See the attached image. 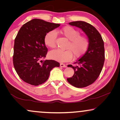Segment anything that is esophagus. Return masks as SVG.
I'll list each match as a JSON object with an SVG mask.
<instances>
[{
  "label": "esophagus",
  "instance_id": "34e87169",
  "mask_svg": "<svg viewBox=\"0 0 120 120\" xmlns=\"http://www.w3.org/2000/svg\"><path fill=\"white\" fill-rule=\"evenodd\" d=\"M60 67H63V68H65V67H67L66 65L64 64H63V63H62L60 64Z\"/></svg>",
  "mask_w": 120,
  "mask_h": 120
}]
</instances>
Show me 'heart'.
<instances>
[{"label":"heart","instance_id":"1","mask_svg":"<svg viewBox=\"0 0 120 120\" xmlns=\"http://www.w3.org/2000/svg\"><path fill=\"white\" fill-rule=\"evenodd\" d=\"M62 35L69 40L65 50H56L49 53V57L53 60L60 62H67L71 60L73 55L75 58H79L84 55L89 46V40L83 35H80V31L74 28L68 26L59 31ZM57 33L51 30L47 33L44 37V43L51 49L56 46Z\"/></svg>","mask_w":120,"mask_h":120}]
</instances>
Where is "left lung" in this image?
Returning a JSON list of instances; mask_svg holds the SVG:
<instances>
[{
	"label": "left lung",
	"mask_w": 120,
	"mask_h": 120,
	"mask_svg": "<svg viewBox=\"0 0 120 120\" xmlns=\"http://www.w3.org/2000/svg\"><path fill=\"white\" fill-rule=\"evenodd\" d=\"M69 24L81 28L89 39L87 50L75 62L76 66L68 65L74 70L73 76L67 79L68 82L75 87H85L97 79L102 70L105 60L104 41L99 32L90 23L75 21Z\"/></svg>",
	"instance_id": "obj_1"
}]
</instances>
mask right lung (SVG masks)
<instances>
[{
  "label": "right lung",
  "instance_id": "right-lung-1",
  "mask_svg": "<svg viewBox=\"0 0 120 120\" xmlns=\"http://www.w3.org/2000/svg\"><path fill=\"white\" fill-rule=\"evenodd\" d=\"M60 26L33 19L19 30L15 39L13 64L18 75L25 82L34 86L42 84L48 79L51 70L60 66L54 60L40 61L45 58L48 51L44 43L46 34Z\"/></svg>",
  "mask_w": 120,
  "mask_h": 120
}]
</instances>
